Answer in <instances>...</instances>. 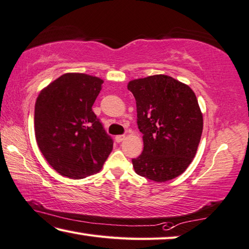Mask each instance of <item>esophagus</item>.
<instances>
[{
  "instance_id": "34e87169",
  "label": "esophagus",
  "mask_w": 249,
  "mask_h": 249,
  "mask_svg": "<svg viewBox=\"0 0 249 249\" xmlns=\"http://www.w3.org/2000/svg\"><path fill=\"white\" fill-rule=\"evenodd\" d=\"M125 139V135H119V136L115 137V140L117 142H122Z\"/></svg>"
}]
</instances>
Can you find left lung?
Returning a JSON list of instances; mask_svg holds the SVG:
<instances>
[{
	"instance_id": "obj_1",
	"label": "left lung",
	"mask_w": 249,
	"mask_h": 249,
	"mask_svg": "<svg viewBox=\"0 0 249 249\" xmlns=\"http://www.w3.org/2000/svg\"><path fill=\"white\" fill-rule=\"evenodd\" d=\"M137 107V125L143 150L132 159L143 178L166 182L183 173L196 155L202 133V114L193 90L166 75L128 83Z\"/></svg>"
}]
</instances>
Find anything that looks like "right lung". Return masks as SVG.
<instances>
[{"mask_svg": "<svg viewBox=\"0 0 249 249\" xmlns=\"http://www.w3.org/2000/svg\"><path fill=\"white\" fill-rule=\"evenodd\" d=\"M103 80L69 73L44 88L35 106L38 147L57 173L84 178L101 170L113 139L92 111Z\"/></svg>", "mask_w": 249, "mask_h": 249, "instance_id": "1", "label": "right lung"}]
</instances>
